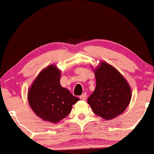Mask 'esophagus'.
I'll use <instances>...</instances> for the list:
<instances>
[{
	"instance_id": "34e87169",
	"label": "esophagus",
	"mask_w": 154,
	"mask_h": 154,
	"mask_svg": "<svg viewBox=\"0 0 154 154\" xmlns=\"http://www.w3.org/2000/svg\"><path fill=\"white\" fill-rule=\"evenodd\" d=\"M80 98L82 100H85V99H87V93H84V94H82V96H80Z\"/></svg>"
}]
</instances>
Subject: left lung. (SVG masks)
Listing matches in <instances>:
<instances>
[{"mask_svg": "<svg viewBox=\"0 0 154 154\" xmlns=\"http://www.w3.org/2000/svg\"><path fill=\"white\" fill-rule=\"evenodd\" d=\"M93 69L96 87L88 103L95 114L111 120L121 115L129 105L132 96L131 86L114 66L105 61H101Z\"/></svg>", "mask_w": 154, "mask_h": 154, "instance_id": "8db88e82", "label": "left lung"}]
</instances>
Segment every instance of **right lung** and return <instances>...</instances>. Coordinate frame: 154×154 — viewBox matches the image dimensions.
<instances>
[{"label": "right lung", "instance_id": "add662e5", "mask_svg": "<svg viewBox=\"0 0 154 154\" xmlns=\"http://www.w3.org/2000/svg\"><path fill=\"white\" fill-rule=\"evenodd\" d=\"M61 70L55 64L40 72L28 90V102L35 113L45 122L58 123L79 100L60 84Z\"/></svg>", "mask_w": 154, "mask_h": 154}]
</instances>
